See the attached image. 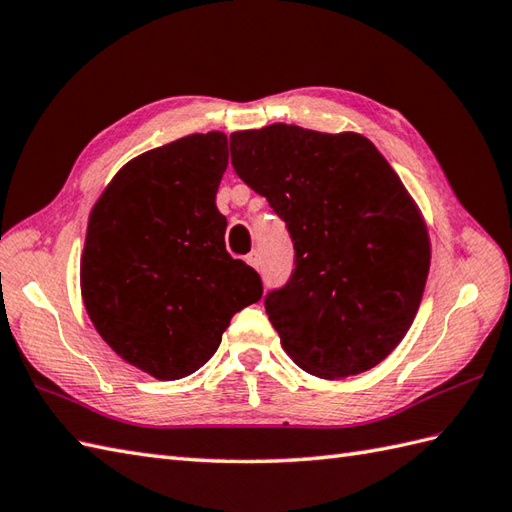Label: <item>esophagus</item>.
Instances as JSON below:
<instances>
[{
    "instance_id": "obj_1",
    "label": "esophagus",
    "mask_w": 512,
    "mask_h": 512,
    "mask_svg": "<svg viewBox=\"0 0 512 512\" xmlns=\"http://www.w3.org/2000/svg\"><path fill=\"white\" fill-rule=\"evenodd\" d=\"M246 264L253 266V268H259V264H261V261H259V253H257V251L248 253V255H246Z\"/></svg>"
}]
</instances>
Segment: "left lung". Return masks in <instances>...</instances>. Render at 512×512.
Returning <instances> with one entry per match:
<instances>
[{"mask_svg":"<svg viewBox=\"0 0 512 512\" xmlns=\"http://www.w3.org/2000/svg\"><path fill=\"white\" fill-rule=\"evenodd\" d=\"M231 163L294 242L288 283L266 294L283 351L342 379L377 366L408 334L430 272L425 220L371 141L272 124L231 135Z\"/></svg>","mask_w":512,"mask_h":512,"instance_id":"1","label":"left lung"}]
</instances>
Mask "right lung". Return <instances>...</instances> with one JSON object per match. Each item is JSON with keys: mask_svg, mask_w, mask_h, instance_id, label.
<instances>
[{"mask_svg": "<svg viewBox=\"0 0 512 512\" xmlns=\"http://www.w3.org/2000/svg\"><path fill=\"white\" fill-rule=\"evenodd\" d=\"M227 135H187L128 161L95 202L80 290L102 340L128 364L172 382L218 351L261 279L224 246L216 207Z\"/></svg>", "mask_w": 512, "mask_h": 512, "instance_id": "right-lung-1", "label": "right lung"}]
</instances>
